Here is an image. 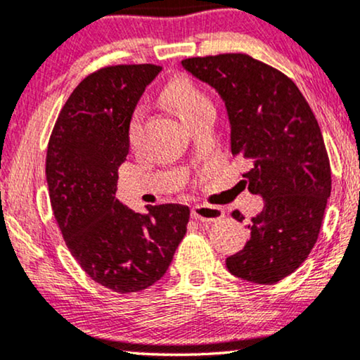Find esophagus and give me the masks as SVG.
Masks as SVG:
<instances>
[{
    "label": "esophagus",
    "instance_id": "1",
    "mask_svg": "<svg viewBox=\"0 0 360 360\" xmlns=\"http://www.w3.org/2000/svg\"><path fill=\"white\" fill-rule=\"evenodd\" d=\"M191 215L193 219L200 220V222H215V220L224 217V210L220 207H215V205H193L191 209Z\"/></svg>",
    "mask_w": 360,
    "mask_h": 360
}]
</instances>
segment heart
<instances>
[{"label": "heart", "mask_w": 360, "mask_h": 360, "mask_svg": "<svg viewBox=\"0 0 360 360\" xmlns=\"http://www.w3.org/2000/svg\"><path fill=\"white\" fill-rule=\"evenodd\" d=\"M162 97H165L166 103L183 118L184 123H188L194 115L202 112V110L212 108V103H210L207 95H205L199 87H195L191 80L183 79V77L171 80V82L166 85ZM140 123L141 112L136 110L130 118V123H128V141L130 143L136 141L138 131H140Z\"/></svg>", "instance_id": "heart-1"}]
</instances>
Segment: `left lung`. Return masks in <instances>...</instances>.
Listing matches in <instances>:
<instances>
[{"mask_svg":"<svg viewBox=\"0 0 360 360\" xmlns=\"http://www.w3.org/2000/svg\"><path fill=\"white\" fill-rule=\"evenodd\" d=\"M181 64L224 100L230 150L252 162L243 177L265 204L248 225L250 240L225 265L252 283H276L313 250L330 195L318 120L293 80L250 56L191 57ZM232 215L245 219L238 210Z\"/></svg>","mask_w":360,"mask_h":360,"instance_id":"left-lung-1","label":"left lung"}]
</instances>
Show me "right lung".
Returning a JSON list of instances; mask_svg holds the SVG:
<instances>
[{
	"label": "right lung",
	"instance_id": "add662e5",
	"mask_svg": "<svg viewBox=\"0 0 360 360\" xmlns=\"http://www.w3.org/2000/svg\"><path fill=\"white\" fill-rule=\"evenodd\" d=\"M160 72L153 64L112 65L85 77L47 146L46 177L62 237L82 270L117 293L161 280L188 230V205H146L140 214L115 198L130 150L128 123Z\"/></svg>",
	"mask_w": 360,
	"mask_h": 360
}]
</instances>
